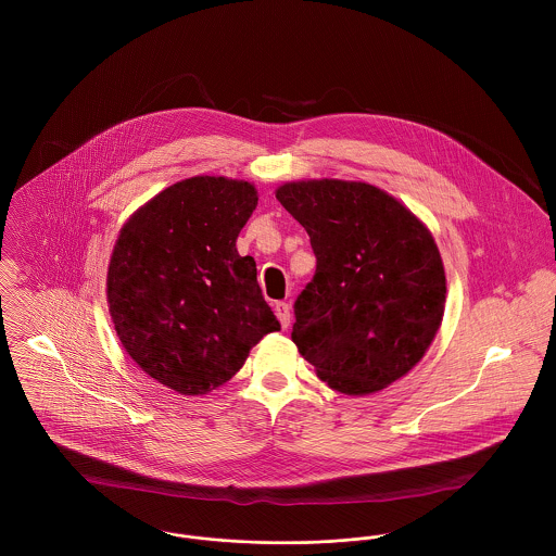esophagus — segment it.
<instances>
[{
	"instance_id": "esophagus-1",
	"label": "esophagus",
	"mask_w": 556,
	"mask_h": 556,
	"mask_svg": "<svg viewBox=\"0 0 556 556\" xmlns=\"http://www.w3.org/2000/svg\"><path fill=\"white\" fill-rule=\"evenodd\" d=\"M274 313H276V317H278L280 325H282L285 329L291 325V306H289L287 302H278V304L274 306Z\"/></svg>"
}]
</instances>
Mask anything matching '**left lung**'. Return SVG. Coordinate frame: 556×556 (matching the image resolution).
I'll return each instance as SVG.
<instances>
[{"label":"left lung","instance_id":"left-lung-1","mask_svg":"<svg viewBox=\"0 0 556 556\" xmlns=\"http://www.w3.org/2000/svg\"><path fill=\"white\" fill-rule=\"evenodd\" d=\"M276 199L317 256L295 302L298 351L340 394L386 390L417 366L443 320L447 280L432 233L366 181H287Z\"/></svg>","mask_w":556,"mask_h":556}]
</instances>
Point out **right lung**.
Listing matches in <instances>:
<instances>
[{
    "instance_id": "right-lung-1",
    "label": "right lung",
    "mask_w": 556,
    "mask_h": 556,
    "mask_svg": "<svg viewBox=\"0 0 556 556\" xmlns=\"http://www.w3.org/2000/svg\"><path fill=\"white\" fill-rule=\"evenodd\" d=\"M258 203L254 184L197 175L164 188L119 229L106 304L135 364L181 396L225 386L280 323L256 263L238 252Z\"/></svg>"
}]
</instances>
